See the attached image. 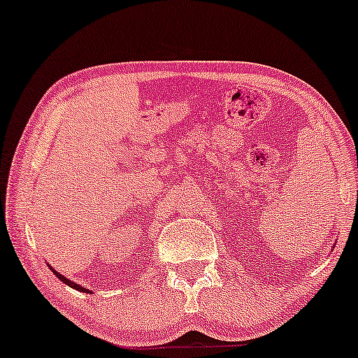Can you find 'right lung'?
<instances>
[{"instance_id":"obj_1","label":"right lung","mask_w":358,"mask_h":358,"mask_svg":"<svg viewBox=\"0 0 358 358\" xmlns=\"http://www.w3.org/2000/svg\"><path fill=\"white\" fill-rule=\"evenodd\" d=\"M50 271H52V272H54V274H55V275H57V279H60V280H62V282H64V284H67V286L74 287V289H76V291H81V292H90V291H87V289H86V287H83V286H79V284L72 282V280H69V279H67V277H64L62 274H59V272H57V271H54V268H52V267H50Z\"/></svg>"}]
</instances>
